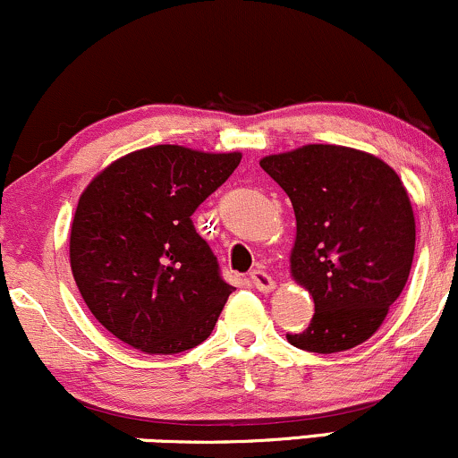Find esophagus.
Here are the masks:
<instances>
[{"mask_svg": "<svg viewBox=\"0 0 458 458\" xmlns=\"http://www.w3.org/2000/svg\"><path fill=\"white\" fill-rule=\"evenodd\" d=\"M250 283L255 284V289H259L261 293H272L276 289V283L270 274H266L263 270H255L250 274Z\"/></svg>", "mask_w": 458, "mask_h": 458, "instance_id": "34e87169", "label": "esophagus"}]
</instances>
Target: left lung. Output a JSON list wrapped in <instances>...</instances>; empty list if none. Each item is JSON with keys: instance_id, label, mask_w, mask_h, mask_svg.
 Here are the masks:
<instances>
[{"instance_id": "1", "label": "left lung", "mask_w": 458, "mask_h": 458, "mask_svg": "<svg viewBox=\"0 0 458 458\" xmlns=\"http://www.w3.org/2000/svg\"><path fill=\"white\" fill-rule=\"evenodd\" d=\"M259 165L292 201L289 272L315 302L309 327L287 341L313 353L362 345L411 270L416 218L399 174L362 149L324 143L263 156Z\"/></svg>"}]
</instances>
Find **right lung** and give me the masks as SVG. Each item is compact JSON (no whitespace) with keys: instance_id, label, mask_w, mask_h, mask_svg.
Wrapping results in <instances>:
<instances>
[{"instance_id":"1","label":"right lung","mask_w":458,"mask_h":458,"mask_svg":"<svg viewBox=\"0 0 458 458\" xmlns=\"http://www.w3.org/2000/svg\"><path fill=\"white\" fill-rule=\"evenodd\" d=\"M240 160L152 145L113 160L81 192L70 270L89 313L122 343L171 356L212 335L233 287L191 216Z\"/></svg>"}]
</instances>
